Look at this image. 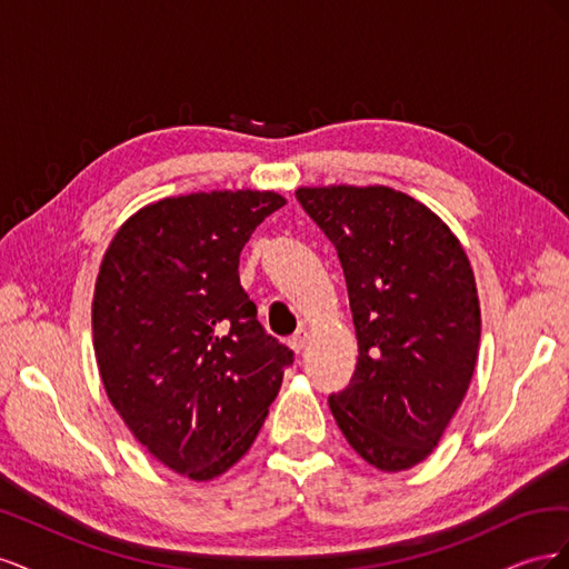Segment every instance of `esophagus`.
I'll return each instance as SVG.
<instances>
[{"instance_id": "34e87169", "label": "esophagus", "mask_w": 569, "mask_h": 569, "mask_svg": "<svg viewBox=\"0 0 569 569\" xmlns=\"http://www.w3.org/2000/svg\"><path fill=\"white\" fill-rule=\"evenodd\" d=\"M306 343H308V332L306 330H299L295 337L289 339L291 351H297V353H301L306 349Z\"/></svg>"}]
</instances>
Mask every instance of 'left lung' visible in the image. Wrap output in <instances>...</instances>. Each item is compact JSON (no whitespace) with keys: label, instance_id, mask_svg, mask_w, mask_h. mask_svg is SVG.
Returning a JSON list of instances; mask_svg holds the SVG:
<instances>
[{"label":"left lung","instance_id":"1","mask_svg":"<svg viewBox=\"0 0 569 569\" xmlns=\"http://www.w3.org/2000/svg\"><path fill=\"white\" fill-rule=\"evenodd\" d=\"M297 199L339 253L358 339L332 416L372 468L408 470L437 449L477 366L470 258L435 211L399 189L299 187Z\"/></svg>","mask_w":569,"mask_h":569}]
</instances>
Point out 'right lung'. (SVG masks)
Masks as SVG:
<instances>
[{"label": "right lung", "instance_id": "add662e5", "mask_svg": "<svg viewBox=\"0 0 569 569\" xmlns=\"http://www.w3.org/2000/svg\"><path fill=\"white\" fill-rule=\"evenodd\" d=\"M284 203L258 189L147 203L97 274L92 337L109 401L153 458L194 481L251 449L295 360L239 284V253Z\"/></svg>", "mask_w": 569, "mask_h": 569}]
</instances>
